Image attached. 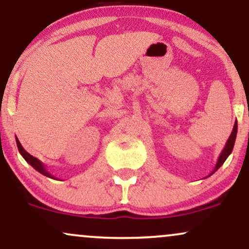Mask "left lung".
<instances>
[{"label":"left lung","mask_w":249,"mask_h":249,"mask_svg":"<svg viewBox=\"0 0 249 249\" xmlns=\"http://www.w3.org/2000/svg\"><path fill=\"white\" fill-rule=\"evenodd\" d=\"M236 132H238V122L235 121V123H234L232 133H231L230 138H228L227 142H226V145H225L224 150H222V152L220 153V156H219V158H218V161H216L215 166H214V170L212 171V172H211L210 176H212L214 172H216V171H218L219 168L221 167V165L224 164L226 159L228 158V156H230V154L232 153L233 147H234V142H235V138H236ZM210 176H207V177H210ZM207 177H206V178H207Z\"/></svg>","instance_id":"8db88e82"}]
</instances>
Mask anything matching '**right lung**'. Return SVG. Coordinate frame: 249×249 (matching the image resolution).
Returning <instances> with one entry per match:
<instances>
[{"label":"right lung","instance_id":"add662e5","mask_svg":"<svg viewBox=\"0 0 249 249\" xmlns=\"http://www.w3.org/2000/svg\"><path fill=\"white\" fill-rule=\"evenodd\" d=\"M16 144H17V147H18L19 153H21V156L23 157V158L25 159V161H27L28 164L31 165V166L35 168L37 172H39L41 174H43V176L48 177V178L56 179V177H53V174H50V172H48L47 168H45V166H44V164H43L41 160H38V159L35 158V157H33L30 153H28L27 151L24 150L23 146H22L21 142H19V141L17 138H16Z\"/></svg>","mask_w":249,"mask_h":249}]
</instances>
